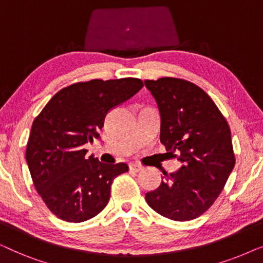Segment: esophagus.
Instances as JSON below:
<instances>
[{"instance_id":"obj_1","label":"esophagus","mask_w":263,"mask_h":263,"mask_svg":"<svg viewBox=\"0 0 263 263\" xmlns=\"http://www.w3.org/2000/svg\"><path fill=\"white\" fill-rule=\"evenodd\" d=\"M129 168H130L132 171H135V172H140V171H142L143 170V166L142 165H140V164H130L129 165Z\"/></svg>"}]
</instances>
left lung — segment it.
<instances>
[{
  "instance_id": "left-lung-1",
  "label": "left lung",
  "mask_w": 263,
  "mask_h": 263,
  "mask_svg": "<svg viewBox=\"0 0 263 263\" xmlns=\"http://www.w3.org/2000/svg\"><path fill=\"white\" fill-rule=\"evenodd\" d=\"M145 86L160 112V142L182 163L178 171L164 172L145 199L165 218L192 220L213 204L233 170L231 130L211 97L193 82L161 78Z\"/></svg>"
}]
</instances>
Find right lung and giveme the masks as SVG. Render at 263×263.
Here are the masks:
<instances>
[{"label": "right lung", "instance_id": "add662e5", "mask_svg": "<svg viewBox=\"0 0 263 263\" xmlns=\"http://www.w3.org/2000/svg\"><path fill=\"white\" fill-rule=\"evenodd\" d=\"M142 86L135 78L77 82L57 92L34 118L26 161L35 190L57 218L81 222L105 208L114 179L129 167L87 158L84 145L99 138L107 112Z\"/></svg>", "mask_w": 263, "mask_h": 263}]
</instances>
